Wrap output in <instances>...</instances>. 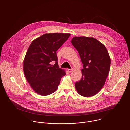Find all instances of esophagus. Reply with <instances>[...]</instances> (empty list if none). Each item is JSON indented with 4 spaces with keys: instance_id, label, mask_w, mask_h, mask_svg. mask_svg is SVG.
<instances>
[{
    "instance_id": "1",
    "label": "esophagus",
    "mask_w": 130,
    "mask_h": 130,
    "mask_svg": "<svg viewBox=\"0 0 130 130\" xmlns=\"http://www.w3.org/2000/svg\"><path fill=\"white\" fill-rule=\"evenodd\" d=\"M73 68H71V69H68V71L69 72H71L72 71H73Z\"/></svg>"
}]
</instances>
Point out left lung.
<instances>
[{
    "label": "left lung",
    "instance_id": "left-lung-1",
    "mask_svg": "<svg viewBox=\"0 0 130 130\" xmlns=\"http://www.w3.org/2000/svg\"><path fill=\"white\" fill-rule=\"evenodd\" d=\"M71 42L83 64L82 78L76 82V89L82 96H93L103 87L108 76L110 65L108 52L103 44L93 38L74 37Z\"/></svg>",
    "mask_w": 130,
    "mask_h": 130
}]
</instances>
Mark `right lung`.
I'll use <instances>...</instances> for the list:
<instances>
[{
  "mask_svg": "<svg viewBox=\"0 0 130 130\" xmlns=\"http://www.w3.org/2000/svg\"><path fill=\"white\" fill-rule=\"evenodd\" d=\"M70 35L61 33L45 34L35 39L29 47L24 61V72L28 82L38 94H52L66 75L59 67L57 51ZM52 61L55 62L54 66Z\"/></svg>",
  "mask_w": 130,
  "mask_h": 130,
  "instance_id": "right-lung-1",
  "label": "right lung"
}]
</instances>
